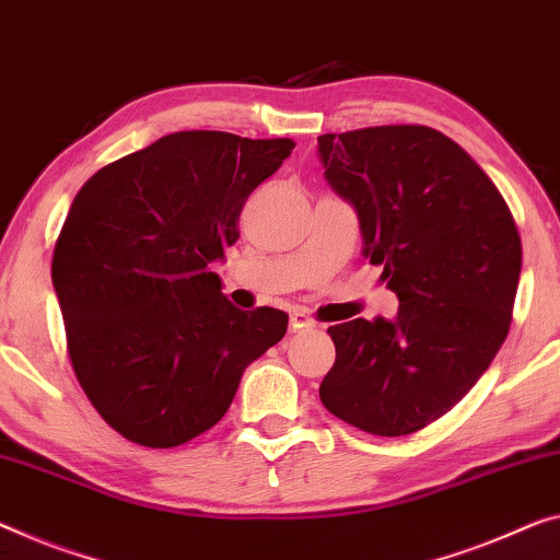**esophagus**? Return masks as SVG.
Here are the masks:
<instances>
[{"instance_id":"1","label":"esophagus","mask_w":560,"mask_h":560,"mask_svg":"<svg viewBox=\"0 0 560 560\" xmlns=\"http://www.w3.org/2000/svg\"><path fill=\"white\" fill-rule=\"evenodd\" d=\"M315 328V320H310L303 313H292L290 315V332H300V330H310Z\"/></svg>"}]
</instances>
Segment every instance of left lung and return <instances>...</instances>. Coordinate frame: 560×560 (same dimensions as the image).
Returning <instances> with one entry per match:
<instances>
[{
  "instance_id": "left-lung-1",
  "label": "left lung",
  "mask_w": 560,
  "mask_h": 560,
  "mask_svg": "<svg viewBox=\"0 0 560 560\" xmlns=\"http://www.w3.org/2000/svg\"><path fill=\"white\" fill-rule=\"evenodd\" d=\"M325 179L358 212L363 255L398 295L395 320L328 328L320 400L365 433L398 438L445 416L501 350L521 278L503 195L451 137L423 125L320 135Z\"/></svg>"
}]
</instances>
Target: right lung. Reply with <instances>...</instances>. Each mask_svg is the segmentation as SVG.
Listing matches in <instances>:
<instances>
[{"mask_svg": "<svg viewBox=\"0 0 560 560\" xmlns=\"http://www.w3.org/2000/svg\"><path fill=\"white\" fill-rule=\"evenodd\" d=\"M295 142L192 130L160 137L82 185L51 282L82 390L127 441L175 448L210 430L288 315L240 310L210 265L247 197Z\"/></svg>", "mask_w": 560, "mask_h": 560, "instance_id": "1", "label": "right lung"}]
</instances>
